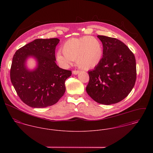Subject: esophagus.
Masks as SVG:
<instances>
[{
	"mask_svg": "<svg viewBox=\"0 0 153 153\" xmlns=\"http://www.w3.org/2000/svg\"><path fill=\"white\" fill-rule=\"evenodd\" d=\"M79 72H80V71H79V70H74V71H72V74H74V75H77L78 74H79Z\"/></svg>",
	"mask_w": 153,
	"mask_h": 153,
	"instance_id": "1",
	"label": "esophagus"
}]
</instances>
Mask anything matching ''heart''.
<instances>
[{
  "mask_svg": "<svg viewBox=\"0 0 153 153\" xmlns=\"http://www.w3.org/2000/svg\"><path fill=\"white\" fill-rule=\"evenodd\" d=\"M58 51L56 58L58 64L67 68L76 60L80 68L88 69L98 65L103 58L104 51L101 42L93 36H86L79 38H71L66 41Z\"/></svg>",
  "mask_w": 153,
  "mask_h": 153,
  "instance_id": "heart-1",
  "label": "heart"
}]
</instances>
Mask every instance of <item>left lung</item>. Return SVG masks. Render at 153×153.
Here are the masks:
<instances>
[{
  "label": "left lung",
  "mask_w": 153,
  "mask_h": 153,
  "mask_svg": "<svg viewBox=\"0 0 153 153\" xmlns=\"http://www.w3.org/2000/svg\"><path fill=\"white\" fill-rule=\"evenodd\" d=\"M97 37L103 45V58L94 69L88 71L86 91L98 103L116 104L127 97L135 85V58L121 41L102 35Z\"/></svg>",
  "instance_id": "left-lung-1"
}]
</instances>
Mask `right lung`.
Returning a JSON list of instances; mask_svg holds the SVG:
<instances>
[{"label":"right lung","mask_w":153,"mask_h":153,"mask_svg":"<svg viewBox=\"0 0 153 153\" xmlns=\"http://www.w3.org/2000/svg\"><path fill=\"white\" fill-rule=\"evenodd\" d=\"M58 38L37 39L19 49L13 55L10 80L22 101L33 108H45L56 104L65 92V80L71 71L55 63ZM33 56L38 65L33 71L25 67L27 58Z\"/></svg>","instance_id":"right-lung-1"}]
</instances>
